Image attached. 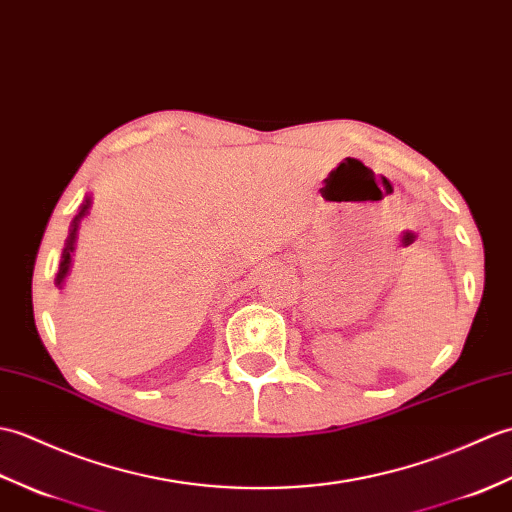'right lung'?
<instances>
[{
  "label": "right lung",
  "instance_id": "obj_1",
  "mask_svg": "<svg viewBox=\"0 0 512 512\" xmlns=\"http://www.w3.org/2000/svg\"><path fill=\"white\" fill-rule=\"evenodd\" d=\"M89 208H92V195H85V201L81 203V210H78V214L74 217L72 225H70V232H67V238H65V247L61 252V263H59V271H56V280L54 285L63 289L65 285V278L67 274H70L72 269V258H74V247H76V238H78V227H81V221L89 214Z\"/></svg>",
  "mask_w": 512,
  "mask_h": 512
}]
</instances>
